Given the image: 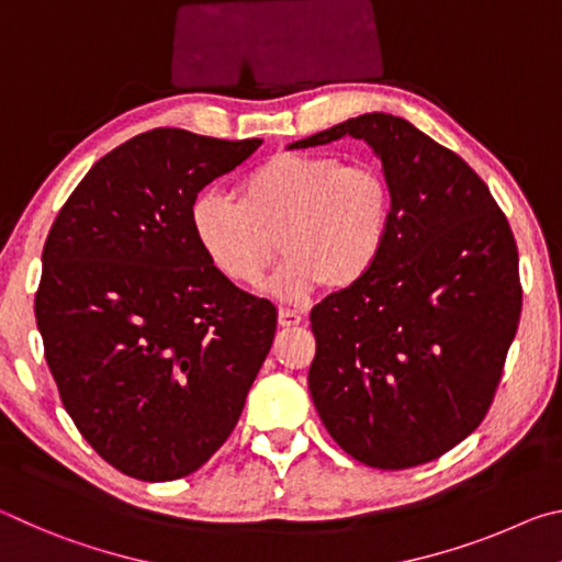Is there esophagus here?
Wrapping results in <instances>:
<instances>
[{
	"mask_svg": "<svg viewBox=\"0 0 562 562\" xmlns=\"http://www.w3.org/2000/svg\"><path fill=\"white\" fill-rule=\"evenodd\" d=\"M278 319H280V327H297V325H302V322H304V317L300 315V312L297 310H290V307H282Z\"/></svg>",
	"mask_w": 562,
	"mask_h": 562,
	"instance_id": "1",
	"label": "esophagus"
}]
</instances>
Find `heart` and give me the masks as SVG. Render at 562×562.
<instances>
[{"label":"heart","mask_w":562,"mask_h":562,"mask_svg":"<svg viewBox=\"0 0 562 562\" xmlns=\"http://www.w3.org/2000/svg\"><path fill=\"white\" fill-rule=\"evenodd\" d=\"M392 203V186L376 166L274 154L243 180L240 201L213 190L198 195L190 225L215 270L237 284H258L280 245L284 262L268 292L297 302L322 284L355 288L376 268Z\"/></svg>","instance_id":"b5f03b06"}]
</instances>
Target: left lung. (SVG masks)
Returning a JSON list of instances; mask_svg holds the SVG:
<instances>
[{"label": "left lung", "instance_id": "left-lung-1", "mask_svg": "<svg viewBox=\"0 0 562 562\" xmlns=\"http://www.w3.org/2000/svg\"><path fill=\"white\" fill-rule=\"evenodd\" d=\"M359 138L392 186L376 268L312 307L310 394L351 459L398 471L479 429L520 319L518 247L488 186L392 113L337 123L290 148Z\"/></svg>", "mask_w": 562, "mask_h": 562}]
</instances>
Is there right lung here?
Wrapping results in <instances>:
<instances>
[{"mask_svg":"<svg viewBox=\"0 0 562 562\" xmlns=\"http://www.w3.org/2000/svg\"><path fill=\"white\" fill-rule=\"evenodd\" d=\"M154 128L93 164L44 243L36 327L76 429L138 481L221 449L272 347L278 310L215 270L190 207L260 148Z\"/></svg>","mask_w":562,"mask_h":562,"instance_id":"1","label":"right lung"}]
</instances>
